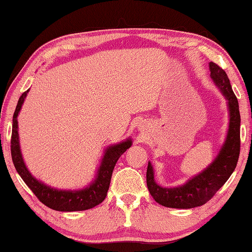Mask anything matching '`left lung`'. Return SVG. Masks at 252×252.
Masks as SVG:
<instances>
[{"mask_svg":"<svg viewBox=\"0 0 252 252\" xmlns=\"http://www.w3.org/2000/svg\"><path fill=\"white\" fill-rule=\"evenodd\" d=\"M210 78L227 101L229 126L219 153L208 167L181 186L167 188L158 185L155 170L148 162L147 186L156 201L163 207L191 209L207 203L231 176L240 153V112L239 103L225 72L216 63H209Z\"/></svg>","mask_w":252,"mask_h":252,"instance_id":"1","label":"left lung"}]
</instances>
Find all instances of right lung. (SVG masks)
I'll return each mask as SVG.
<instances>
[{
	"label": "right lung",
	"mask_w": 252,
	"mask_h": 252,
	"mask_svg": "<svg viewBox=\"0 0 252 252\" xmlns=\"http://www.w3.org/2000/svg\"><path fill=\"white\" fill-rule=\"evenodd\" d=\"M29 91L30 89L20 96L13 116L11 155L16 171L20 174V177L23 179V181L27 183V186L32 190V192L36 195L37 199L45 204L46 207L53 209V210L64 212L83 211L100 204L105 199L106 193H108L114 165H116L119 158L132 146L131 138L106 147L99 167L96 169L94 178L92 179V181L87 187L82 188V189L63 190L45 185L44 182L36 179L29 171L27 164L23 160L20 147L18 117Z\"/></svg>",
	"instance_id": "1"
}]
</instances>
